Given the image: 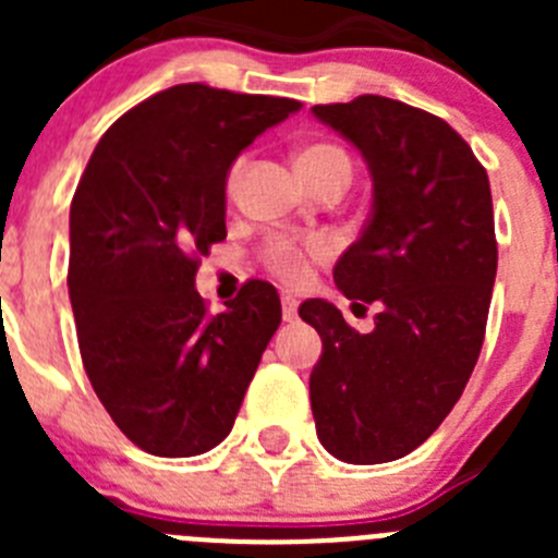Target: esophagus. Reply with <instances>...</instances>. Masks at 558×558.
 I'll return each instance as SVG.
<instances>
[{
  "label": "esophagus",
  "instance_id": "1",
  "mask_svg": "<svg viewBox=\"0 0 558 558\" xmlns=\"http://www.w3.org/2000/svg\"><path fill=\"white\" fill-rule=\"evenodd\" d=\"M295 310H299V302H295L293 295H282V318H284V322H293Z\"/></svg>",
  "mask_w": 558,
  "mask_h": 558
}]
</instances>
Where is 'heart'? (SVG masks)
I'll return each instance as SVG.
<instances>
[{"label":"heart","mask_w":558,"mask_h":558,"mask_svg":"<svg viewBox=\"0 0 558 558\" xmlns=\"http://www.w3.org/2000/svg\"><path fill=\"white\" fill-rule=\"evenodd\" d=\"M295 170L302 179H315V175H327V172H340L352 179V161L340 147L335 145H310L304 147L299 156H295ZM240 175V165H234L231 170V184ZM307 251H318V245H310V248H302V245L290 243V240H276L270 245V265L282 279L288 282H299L304 276V268H307Z\"/></svg>","instance_id":"obj_1"}]
</instances>
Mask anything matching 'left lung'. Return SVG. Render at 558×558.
<instances>
[{
    "label": "left lung",
    "mask_w": 558,
    "mask_h": 558,
    "mask_svg": "<svg viewBox=\"0 0 558 558\" xmlns=\"http://www.w3.org/2000/svg\"><path fill=\"white\" fill-rule=\"evenodd\" d=\"M313 113L372 175V218L332 276L352 307L377 304L372 332L324 299L299 307L324 343L310 374L315 433L338 461H397L445 422L481 354L497 274L489 175L422 108L363 95Z\"/></svg>",
    "instance_id": "left-lung-1"
}]
</instances>
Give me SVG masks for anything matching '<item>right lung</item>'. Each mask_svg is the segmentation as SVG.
<instances>
[{
  "mask_svg": "<svg viewBox=\"0 0 558 558\" xmlns=\"http://www.w3.org/2000/svg\"><path fill=\"white\" fill-rule=\"evenodd\" d=\"M288 97L181 83L120 117L69 209V299L83 368L108 416L150 456L190 458L231 433L282 322L274 284L209 315L198 256L226 240V179Z\"/></svg>",
  "mask_w": 558,
  "mask_h": 558,
  "instance_id": "obj_1",
  "label": "right lung"
}]
</instances>
